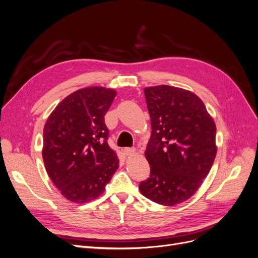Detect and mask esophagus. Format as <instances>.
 <instances>
[{
	"instance_id": "esophagus-1",
	"label": "esophagus",
	"mask_w": 258,
	"mask_h": 258,
	"mask_svg": "<svg viewBox=\"0 0 258 258\" xmlns=\"http://www.w3.org/2000/svg\"><path fill=\"white\" fill-rule=\"evenodd\" d=\"M123 153L126 154L127 156H131V155H134L136 153V148L126 147V148H123Z\"/></svg>"
}]
</instances>
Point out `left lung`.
<instances>
[{
    "label": "left lung",
    "instance_id": "obj_1",
    "mask_svg": "<svg viewBox=\"0 0 258 258\" xmlns=\"http://www.w3.org/2000/svg\"><path fill=\"white\" fill-rule=\"evenodd\" d=\"M152 136L145 151L151 175L140 183L143 196L173 207L188 200L215 159L216 126L192 91L168 85L144 88Z\"/></svg>",
    "mask_w": 258,
    "mask_h": 258
}]
</instances>
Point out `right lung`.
<instances>
[{"mask_svg":"<svg viewBox=\"0 0 258 258\" xmlns=\"http://www.w3.org/2000/svg\"><path fill=\"white\" fill-rule=\"evenodd\" d=\"M116 95L100 86L79 89L62 100L45 122V169L62 196L74 204L101 196L119 167L104 123Z\"/></svg>","mask_w":258,"mask_h":258,"instance_id":"1","label":"right lung"}]
</instances>
